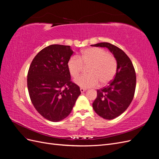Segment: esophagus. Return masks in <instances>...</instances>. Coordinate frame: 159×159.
<instances>
[{
  "label": "esophagus",
  "instance_id": "esophagus-1",
  "mask_svg": "<svg viewBox=\"0 0 159 159\" xmlns=\"http://www.w3.org/2000/svg\"><path fill=\"white\" fill-rule=\"evenodd\" d=\"M80 91H81V93H84V92H85V91H86V89L83 88H80Z\"/></svg>",
  "mask_w": 159,
  "mask_h": 159
}]
</instances>
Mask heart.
<instances>
[{"mask_svg": "<svg viewBox=\"0 0 159 159\" xmlns=\"http://www.w3.org/2000/svg\"><path fill=\"white\" fill-rule=\"evenodd\" d=\"M89 74L78 77L74 81L81 88L95 87L101 81L105 84L111 81L117 71V60L115 56L102 48H91L82 52L80 57L72 56L68 61V68L72 78H76L84 66H88Z\"/></svg>", "mask_w": 159, "mask_h": 159, "instance_id": "1", "label": "heart"}]
</instances>
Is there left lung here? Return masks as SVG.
I'll list each match as a JSON object with an SVG mask.
<instances>
[{"mask_svg": "<svg viewBox=\"0 0 159 159\" xmlns=\"http://www.w3.org/2000/svg\"><path fill=\"white\" fill-rule=\"evenodd\" d=\"M95 47L107 48L117 60V71L114 79L103 89H98L93 103L95 113L105 119H113L128 108L134 97L136 74L132 61L122 50L108 42H101Z\"/></svg>", "mask_w": 159, "mask_h": 159, "instance_id": "obj_1", "label": "left lung"}]
</instances>
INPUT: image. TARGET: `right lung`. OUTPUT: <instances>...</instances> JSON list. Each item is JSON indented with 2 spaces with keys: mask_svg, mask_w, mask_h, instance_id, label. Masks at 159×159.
<instances>
[{
  "mask_svg": "<svg viewBox=\"0 0 159 159\" xmlns=\"http://www.w3.org/2000/svg\"><path fill=\"white\" fill-rule=\"evenodd\" d=\"M73 50L70 46L53 44L33 59L27 76L31 102L42 117L52 122L67 117L81 94L71 81L68 61Z\"/></svg>",
  "mask_w": 159,
  "mask_h": 159,
  "instance_id": "1",
  "label": "right lung"
}]
</instances>
